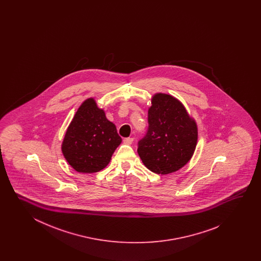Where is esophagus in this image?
Wrapping results in <instances>:
<instances>
[{
	"instance_id": "1",
	"label": "esophagus",
	"mask_w": 261,
	"mask_h": 261,
	"mask_svg": "<svg viewBox=\"0 0 261 261\" xmlns=\"http://www.w3.org/2000/svg\"><path fill=\"white\" fill-rule=\"evenodd\" d=\"M123 142H124V144H132L133 142V138L132 137H128V138H125L123 140Z\"/></svg>"
}]
</instances>
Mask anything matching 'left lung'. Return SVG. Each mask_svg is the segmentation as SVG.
<instances>
[{
  "mask_svg": "<svg viewBox=\"0 0 261 261\" xmlns=\"http://www.w3.org/2000/svg\"><path fill=\"white\" fill-rule=\"evenodd\" d=\"M197 125L183 105L171 95L155 94L148 110V128L138 152L151 172L168 174L186 165L194 153Z\"/></svg>",
  "mask_w": 261,
  "mask_h": 261,
  "instance_id": "left-lung-1",
  "label": "left lung"
}]
</instances>
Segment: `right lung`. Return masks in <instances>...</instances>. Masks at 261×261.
<instances>
[{
    "label": "right lung",
    "instance_id": "1",
    "mask_svg": "<svg viewBox=\"0 0 261 261\" xmlns=\"http://www.w3.org/2000/svg\"><path fill=\"white\" fill-rule=\"evenodd\" d=\"M121 141L115 124L106 118L93 99H88L68 127L61 149L75 171L92 173L108 165Z\"/></svg>",
    "mask_w": 261,
    "mask_h": 261
}]
</instances>
